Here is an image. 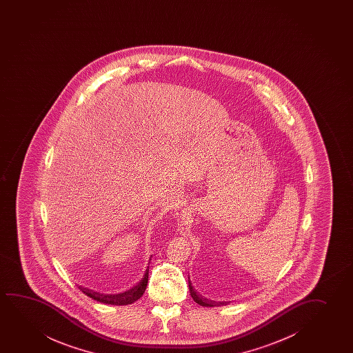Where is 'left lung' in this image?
Listing matches in <instances>:
<instances>
[{
	"label": "left lung",
	"instance_id": "left-lung-1",
	"mask_svg": "<svg viewBox=\"0 0 353 353\" xmlns=\"http://www.w3.org/2000/svg\"><path fill=\"white\" fill-rule=\"evenodd\" d=\"M189 283V292H190V295H192V298H193L194 301L196 303V304L201 305V306H208V307H213V306H219V305H227V303H216V301H212V300L206 299V298H203V295L199 294L196 290H194L193 285L190 283V281L188 280Z\"/></svg>",
	"mask_w": 353,
	"mask_h": 353
}]
</instances>
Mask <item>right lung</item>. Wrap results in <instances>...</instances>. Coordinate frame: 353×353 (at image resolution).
<instances>
[{
	"label": "right lung",
	"instance_id": "obj_1",
	"mask_svg": "<svg viewBox=\"0 0 353 353\" xmlns=\"http://www.w3.org/2000/svg\"><path fill=\"white\" fill-rule=\"evenodd\" d=\"M148 271L150 269L147 268L143 279L134 285L126 292L119 293V294H102V293H97L94 290H88V288H83L79 287V290H82L84 294L90 296L92 299L97 300L99 303H103V304L108 305H129L135 303L136 300L140 299L141 296L145 293V287L148 283Z\"/></svg>",
	"mask_w": 353,
	"mask_h": 353
}]
</instances>
